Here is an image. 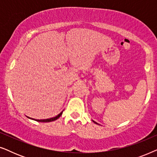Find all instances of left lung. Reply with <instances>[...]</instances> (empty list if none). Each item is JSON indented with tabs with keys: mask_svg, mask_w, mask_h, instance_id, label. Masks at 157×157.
Segmentation results:
<instances>
[{
	"mask_svg": "<svg viewBox=\"0 0 157 157\" xmlns=\"http://www.w3.org/2000/svg\"><path fill=\"white\" fill-rule=\"evenodd\" d=\"M95 123H96V122H95Z\"/></svg>",
	"mask_w": 157,
	"mask_h": 157,
	"instance_id": "obj_1",
	"label": "left lung"
}]
</instances>
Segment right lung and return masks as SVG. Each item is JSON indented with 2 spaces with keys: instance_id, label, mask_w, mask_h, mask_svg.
I'll return each instance as SVG.
<instances>
[{
  "instance_id": "1",
  "label": "right lung",
  "mask_w": 157,
  "mask_h": 157,
  "mask_svg": "<svg viewBox=\"0 0 157 157\" xmlns=\"http://www.w3.org/2000/svg\"><path fill=\"white\" fill-rule=\"evenodd\" d=\"M62 113H63V111L60 113L59 114H58L56 117H53V118H50V119H33V118H30V117H29V119H32V120H35V121H38V122H51V121H55V120L59 119V118L62 115Z\"/></svg>"
}]
</instances>
